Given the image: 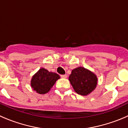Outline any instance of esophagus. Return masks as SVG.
<instances>
[{
	"label": "esophagus",
	"instance_id": "1",
	"mask_svg": "<svg viewBox=\"0 0 128 128\" xmlns=\"http://www.w3.org/2000/svg\"><path fill=\"white\" fill-rule=\"evenodd\" d=\"M60 77H61L62 78H67V75L66 74L60 75Z\"/></svg>",
	"mask_w": 128,
	"mask_h": 128
}]
</instances>
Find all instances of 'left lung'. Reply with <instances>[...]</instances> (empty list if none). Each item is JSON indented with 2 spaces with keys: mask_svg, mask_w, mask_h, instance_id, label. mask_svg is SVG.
Instances as JSON below:
<instances>
[{
  "mask_svg": "<svg viewBox=\"0 0 128 128\" xmlns=\"http://www.w3.org/2000/svg\"><path fill=\"white\" fill-rule=\"evenodd\" d=\"M69 81L78 94L86 96L95 89L98 79L92 71L83 67H78L72 70Z\"/></svg>",
  "mask_w": 128,
  "mask_h": 128,
  "instance_id": "1",
  "label": "left lung"
}]
</instances>
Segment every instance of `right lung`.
Wrapping results in <instances>:
<instances>
[{"instance_id": "obj_1", "label": "right lung", "mask_w": 128, "mask_h": 128, "mask_svg": "<svg viewBox=\"0 0 128 128\" xmlns=\"http://www.w3.org/2000/svg\"><path fill=\"white\" fill-rule=\"evenodd\" d=\"M58 79L60 76L57 73L42 68L32 76L31 87L38 94H45L50 90Z\"/></svg>"}]
</instances>
